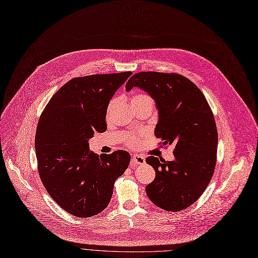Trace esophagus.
<instances>
[{"instance_id": "34e87169", "label": "esophagus", "mask_w": 258, "mask_h": 258, "mask_svg": "<svg viewBox=\"0 0 258 258\" xmlns=\"http://www.w3.org/2000/svg\"><path fill=\"white\" fill-rule=\"evenodd\" d=\"M145 162H146V159L143 156L134 155L131 158V166H133V167L138 166V165H143V164H145Z\"/></svg>"}]
</instances>
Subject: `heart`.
Segmentation results:
<instances>
[{
    "label": "heart",
    "mask_w": 258,
    "mask_h": 258,
    "mask_svg": "<svg viewBox=\"0 0 258 258\" xmlns=\"http://www.w3.org/2000/svg\"><path fill=\"white\" fill-rule=\"evenodd\" d=\"M113 103V100L110 101L109 103V106H108V110L110 109L111 105ZM131 103L132 104H142V103H150V104H154L152 98L146 94H136L132 97V100H131ZM126 144L129 146V147H135L137 145L136 143V140L134 137H128L126 140Z\"/></svg>",
    "instance_id": "obj_1"
}]
</instances>
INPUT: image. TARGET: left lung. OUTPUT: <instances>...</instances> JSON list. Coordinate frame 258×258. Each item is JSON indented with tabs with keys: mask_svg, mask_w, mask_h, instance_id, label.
I'll return each mask as SVG.
<instances>
[{
	"mask_svg": "<svg viewBox=\"0 0 258 258\" xmlns=\"http://www.w3.org/2000/svg\"><path fill=\"white\" fill-rule=\"evenodd\" d=\"M133 87L148 92L159 109L155 129L159 145H174V160L155 156L146 159L156 171L146 187L147 195L165 211H182L202 196L215 170L218 132L213 111L203 92L181 74L138 72L130 77L126 90Z\"/></svg>",
	"mask_w": 258,
	"mask_h": 258,
	"instance_id": "8db88e82",
	"label": "left lung"
}]
</instances>
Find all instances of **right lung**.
Returning <instances> with one entry per match:
<instances>
[{
    "instance_id": "obj_1",
    "label": "right lung",
    "mask_w": 258,
    "mask_h": 258,
    "mask_svg": "<svg viewBox=\"0 0 258 258\" xmlns=\"http://www.w3.org/2000/svg\"><path fill=\"white\" fill-rule=\"evenodd\" d=\"M132 72L75 77L48 101L38 121V172L52 200L67 213L88 218L109 204L114 182L127 169L128 152L99 157L88 141L106 131L111 97Z\"/></svg>"
}]
</instances>
